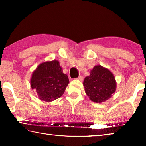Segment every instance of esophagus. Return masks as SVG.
<instances>
[{
  "label": "esophagus",
  "mask_w": 146,
  "mask_h": 146,
  "mask_svg": "<svg viewBox=\"0 0 146 146\" xmlns=\"http://www.w3.org/2000/svg\"><path fill=\"white\" fill-rule=\"evenodd\" d=\"M77 79H78V80H83V79H84V77H83V76H78V77L77 78Z\"/></svg>",
  "instance_id": "obj_1"
}]
</instances>
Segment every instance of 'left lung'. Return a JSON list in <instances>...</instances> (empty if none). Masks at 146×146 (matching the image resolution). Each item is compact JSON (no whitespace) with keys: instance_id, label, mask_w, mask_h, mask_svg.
<instances>
[{"instance_id":"8db88e82","label":"left lung","mask_w":146,"mask_h":146,"mask_svg":"<svg viewBox=\"0 0 146 146\" xmlns=\"http://www.w3.org/2000/svg\"><path fill=\"white\" fill-rule=\"evenodd\" d=\"M86 93L95 102H104L112 96L116 90L114 75L108 69L96 66L84 80Z\"/></svg>"}]
</instances>
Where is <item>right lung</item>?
<instances>
[{
	"label": "right lung",
	"mask_w": 146,
	"mask_h": 146,
	"mask_svg": "<svg viewBox=\"0 0 146 146\" xmlns=\"http://www.w3.org/2000/svg\"><path fill=\"white\" fill-rule=\"evenodd\" d=\"M69 82L59 62L55 60L38 66L32 74L31 87L36 91L40 100L51 102L63 95Z\"/></svg>",
	"instance_id": "obj_1"
}]
</instances>
